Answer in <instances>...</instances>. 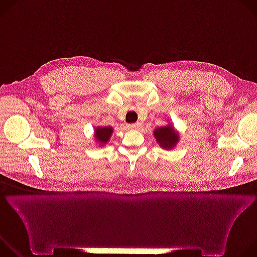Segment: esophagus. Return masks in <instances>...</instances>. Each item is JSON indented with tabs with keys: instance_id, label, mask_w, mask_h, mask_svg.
I'll list each match as a JSON object with an SVG mask.
<instances>
[{
	"instance_id": "1",
	"label": "esophagus",
	"mask_w": 257,
	"mask_h": 257,
	"mask_svg": "<svg viewBox=\"0 0 257 257\" xmlns=\"http://www.w3.org/2000/svg\"><path fill=\"white\" fill-rule=\"evenodd\" d=\"M128 127L132 130H138L140 127H141V124L140 123H135V124H129Z\"/></svg>"
}]
</instances>
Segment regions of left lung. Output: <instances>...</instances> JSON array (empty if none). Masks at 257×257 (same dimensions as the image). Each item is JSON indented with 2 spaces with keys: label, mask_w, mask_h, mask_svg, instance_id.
<instances>
[{
  "label": "left lung",
  "mask_w": 257,
  "mask_h": 257,
  "mask_svg": "<svg viewBox=\"0 0 257 257\" xmlns=\"http://www.w3.org/2000/svg\"><path fill=\"white\" fill-rule=\"evenodd\" d=\"M154 134L161 148L165 150L174 149L180 139L179 133L171 124L157 128L154 131Z\"/></svg>",
  "instance_id": "8db88e82"
}]
</instances>
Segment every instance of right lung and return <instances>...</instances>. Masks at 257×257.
Returning a JSON list of instances; mask_svg holds the SVG:
<instances>
[{
  "mask_svg": "<svg viewBox=\"0 0 257 257\" xmlns=\"http://www.w3.org/2000/svg\"><path fill=\"white\" fill-rule=\"evenodd\" d=\"M113 134V128L111 126L108 127H96L94 130V137L96 142L102 146L108 142L109 137Z\"/></svg>",
  "mask_w": 257,
  "mask_h": 257,
  "instance_id": "1",
  "label": "right lung"
}]
</instances>
